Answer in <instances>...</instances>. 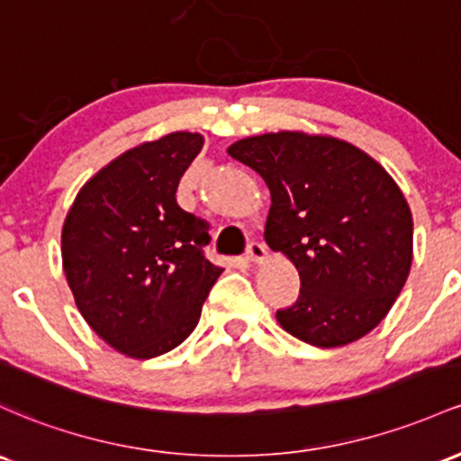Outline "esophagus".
I'll return each mask as SVG.
<instances>
[{"mask_svg": "<svg viewBox=\"0 0 461 461\" xmlns=\"http://www.w3.org/2000/svg\"><path fill=\"white\" fill-rule=\"evenodd\" d=\"M245 256H247V260H251V262H262L267 258V247L258 240L249 242V245H247Z\"/></svg>", "mask_w": 461, "mask_h": 461, "instance_id": "34e87169", "label": "esophagus"}]
</instances>
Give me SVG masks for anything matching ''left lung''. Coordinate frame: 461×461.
Listing matches in <instances>:
<instances>
[{
    "label": "left lung",
    "mask_w": 461,
    "mask_h": 461,
    "mask_svg": "<svg viewBox=\"0 0 461 461\" xmlns=\"http://www.w3.org/2000/svg\"><path fill=\"white\" fill-rule=\"evenodd\" d=\"M271 190L265 240L300 273V297L276 312L293 337L339 348L374 330L413 260V219L378 161L328 135L280 131L227 149Z\"/></svg>",
    "instance_id": "left-lung-1"
}]
</instances>
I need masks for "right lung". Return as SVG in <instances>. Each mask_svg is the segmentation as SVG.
I'll use <instances>...</instances> for the list:
<instances>
[{"label":"right lung","instance_id":"obj_1","mask_svg":"<svg viewBox=\"0 0 461 461\" xmlns=\"http://www.w3.org/2000/svg\"><path fill=\"white\" fill-rule=\"evenodd\" d=\"M201 149L199 133L176 131L126 150L80 188L65 219L60 254L76 306L126 357L185 341L222 273L203 254L210 222L175 196Z\"/></svg>","mask_w":461,"mask_h":461}]
</instances>
